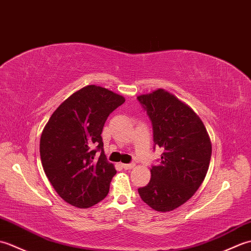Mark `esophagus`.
<instances>
[{"label": "esophagus", "mask_w": 251, "mask_h": 251, "mask_svg": "<svg viewBox=\"0 0 251 251\" xmlns=\"http://www.w3.org/2000/svg\"><path fill=\"white\" fill-rule=\"evenodd\" d=\"M122 167L124 168V169H126V170H128V169L134 168L135 167V164L134 163H131V164H123Z\"/></svg>", "instance_id": "obj_1"}]
</instances>
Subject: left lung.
<instances>
[{
	"label": "left lung",
	"instance_id": "obj_1",
	"mask_svg": "<svg viewBox=\"0 0 251 251\" xmlns=\"http://www.w3.org/2000/svg\"><path fill=\"white\" fill-rule=\"evenodd\" d=\"M150 117L154 147L163 149L151 180L138 189L141 200L156 211H172L189 201L204 181L211 142L195 112L173 94L156 89L137 97Z\"/></svg>",
	"mask_w": 251,
	"mask_h": 251
}]
</instances>
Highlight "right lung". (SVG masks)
<instances>
[{"mask_svg": "<svg viewBox=\"0 0 251 251\" xmlns=\"http://www.w3.org/2000/svg\"><path fill=\"white\" fill-rule=\"evenodd\" d=\"M124 102L123 96L88 85L63 101L45 125L42 165L58 195L70 205L87 208L108 195L116 170L104 155L101 132L108 116Z\"/></svg>", "mask_w": 251, "mask_h": 251, "instance_id": "1", "label": "right lung"}]
</instances>
